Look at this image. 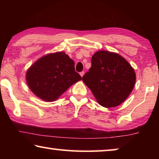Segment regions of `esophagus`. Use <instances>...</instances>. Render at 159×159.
<instances>
[{
	"label": "esophagus",
	"instance_id": "34e87169",
	"mask_svg": "<svg viewBox=\"0 0 159 159\" xmlns=\"http://www.w3.org/2000/svg\"><path fill=\"white\" fill-rule=\"evenodd\" d=\"M84 74H85V72H84V71H81V72H80V76L83 77V75H84Z\"/></svg>",
	"mask_w": 159,
	"mask_h": 159
}]
</instances>
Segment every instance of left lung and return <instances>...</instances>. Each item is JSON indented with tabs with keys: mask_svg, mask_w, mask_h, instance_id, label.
<instances>
[{
	"mask_svg": "<svg viewBox=\"0 0 159 159\" xmlns=\"http://www.w3.org/2000/svg\"><path fill=\"white\" fill-rule=\"evenodd\" d=\"M82 80L92 91L97 101L107 108L118 106L133 90L136 76L134 69L118 54L98 51Z\"/></svg>",
	"mask_w": 159,
	"mask_h": 159,
	"instance_id": "8db88e82",
	"label": "left lung"
}]
</instances>
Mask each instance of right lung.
<instances>
[{"mask_svg":"<svg viewBox=\"0 0 159 159\" xmlns=\"http://www.w3.org/2000/svg\"><path fill=\"white\" fill-rule=\"evenodd\" d=\"M29 88L45 101L58 99L70 86L82 79L74 61L64 52L49 54L36 61L26 75Z\"/></svg>","mask_w":159,"mask_h":159,"instance_id":"1","label":"right lung"}]
</instances>
